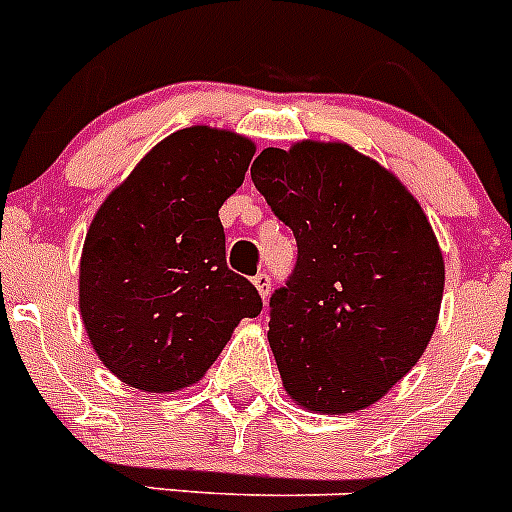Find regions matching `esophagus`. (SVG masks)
I'll return each mask as SVG.
<instances>
[{
  "mask_svg": "<svg viewBox=\"0 0 512 512\" xmlns=\"http://www.w3.org/2000/svg\"><path fill=\"white\" fill-rule=\"evenodd\" d=\"M253 287L259 289L261 300H266V297L271 295V277L266 274V271H259L256 277H253Z\"/></svg>",
  "mask_w": 512,
  "mask_h": 512,
  "instance_id": "esophagus-1",
  "label": "esophagus"
}]
</instances>
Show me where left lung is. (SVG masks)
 Returning <instances> with one entry per match:
<instances>
[{
	"instance_id": "left-lung-1",
	"label": "left lung",
	"mask_w": 512,
	"mask_h": 512,
	"mask_svg": "<svg viewBox=\"0 0 512 512\" xmlns=\"http://www.w3.org/2000/svg\"><path fill=\"white\" fill-rule=\"evenodd\" d=\"M251 179L292 228L297 266L271 295L269 346L284 392L356 413L418 364L443 300V253L410 189L341 140L264 148Z\"/></svg>"
}]
</instances>
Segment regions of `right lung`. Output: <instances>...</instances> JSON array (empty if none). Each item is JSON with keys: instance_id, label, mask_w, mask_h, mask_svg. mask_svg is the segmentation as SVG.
<instances>
[{"instance_id": "right-lung-1", "label": "right lung", "mask_w": 512, "mask_h": 512, "mask_svg": "<svg viewBox=\"0 0 512 512\" xmlns=\"http://www.w3.org/2000/svg\"><path fill=\"white\" fill-rule=\"evenodd\" d=\"M256 143L192 125L151 148L99 205L79 261V310L120 382L171 395L200 382L261 297L225 264L220 207Z\"/></svg>"}]
</instances>
